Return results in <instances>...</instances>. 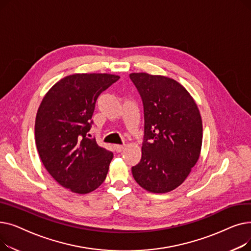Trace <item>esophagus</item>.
<instances>
[{
    "label": "esophagus",
    "instance_id": "esophagus-1",
    "mask_svg": "<svg viewBox=\"0 0 251 251\" xmlns=\"http://www.w3.org/2000/svg\"><path fill=\"white\" fill-rule=\"evenodd\" d=\"M125 149V146H120V144H116L115 150L117 152H121Z\"/></svg>",
    "mask_w": 251,
    "mask_h": 251
}]
</instances>
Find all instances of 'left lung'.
<instances>
[{
    "label": "left lung",
    "instance_id": "obj_1",
    "mask_svg": "<svg viewBox=\"0 0 251 251\" xmlns=\"http://www.w3.org/2000/svg\"><path fill=\"white\" fill-rule=\"evenodd\" d=\"M143 102L141 160L132 175L143 189L167 193L186 180L199 161L202 120L199 107L181 83L164 75L129 74Z\"/></svg>",
    "mask_w": 251,
    "mask_h": 251
}]
</instances>
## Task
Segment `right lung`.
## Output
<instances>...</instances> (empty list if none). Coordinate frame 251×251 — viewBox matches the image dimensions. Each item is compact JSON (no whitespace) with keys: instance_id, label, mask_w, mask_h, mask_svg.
Masks as SVG:
<instances>
[{"instance_id":"right-lung-1","label":"right lung","mask_w":251,"mask_h":251,"mask_svg":"<svg viewBox=\"0 0 251 251\" xmlns=\"http://www.w3.org/2000/svg\"><path fill=\"white\" fill-rule=\"evenodd\" d=\"M119 75L75 73L52 85L36 113L34 135L39 157L61 186L78 194L99 188L113 153L86 137L96 101Z\"/></svg>"}]
</instances>
